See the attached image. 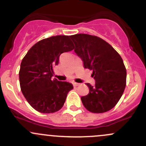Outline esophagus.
Here are the masks:
<instances>
[{
  "instance_id": "obj_1",
  "label": "esophagus",
  "mask_w": 146,
  "mask_h": 146,
  "mask_svg": "<svg viewBox=\"0 0 146 146\" xmlns=\"http://www.w3.org/2000/svg\"><path fill=\"white\" fill-rule=\"evenodd\" d=\"M80 85V84L79 83H76V82H73V86H78Z\"/></svg>"
}]
</instances>
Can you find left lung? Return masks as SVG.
<instances>
[{"label":"left lung","mask_w":146,"mask_h":146,"mask_svg":"<svg viewBox=\"0 0 146 146\" xmlns=\"http://www.w3.org/2000/svg\"><path fill=\"white\" fill-rule=\"evenodd\" d=\"M75 51L84 67L93 71L95 86L86 84L89 93L81 98L84 106L93 113L111 110L121 98L126 85V69L115 48L98 36L80 33L71 36Z\"/></svg>","instance_id":"obj_1"}]
</instances>
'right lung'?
<instances>
[{
  "instance_id": "add662e5",
  "label": "right lung",
  "mask_w": 146,
  "mask_h": 146,
  "mask_svg": "<svg viewBox=\"0 0 146 146\" xmlns=\"http://www.w3.org/2000/svg\"><path fill=\"white\" fill-rule=\"evenodd\" d=\"M73 49L74 45L69 36H51L36 43L23 58L20 86L27 101L37 111L53 113L62 108L73 85L51 78L60 55Z\"/></svg>"
}]
</instances>
